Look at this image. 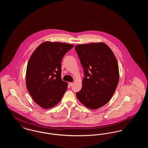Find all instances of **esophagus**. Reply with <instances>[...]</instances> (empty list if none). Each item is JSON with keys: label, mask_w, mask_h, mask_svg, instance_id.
<instances>
[{"label": "esophagus", "mask_w": 148, "mask_h": 148, "mask_svg": "<svg viewBox=\"0 0 148 148\" xmlns=\"http://www.w3.org/2000/svg\"><path fill=\"white\" fill-rule=\"evenodd\" d=\"M69 86H73V83H69Z\"/></svg>", "instance_id": "1"}]
</instances>
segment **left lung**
<instances>
[{
  "instance_id": "left-lung-1",
  "label": "left lung",
  "mask_w": 148,
  "mask_h": 148,
  "mask_svg": "<svg viewBox=\"0 0 148 148\" xmlns=\"http://www.w3.org/2000/svg\"><path fill=\"white\" fill-rule=\"evenodd\" d=\"M75 49L85 75L82 89L76 93L77 97L86 107L98 109L109 102L118 84L117 60L104 42L78 44Z\"/></svg>"
}]
</instances>
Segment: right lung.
<instances>
[{"mask_svg":"<svg viewBox=\"0 0 148 148\" xmlns=\"http://www.w3.org/2000/svg\"><path fill=\"white\" fill-rule=\"evenodd\" d=\"M74 47L65 42H45L34 51L26 71V86L35 103L49 109L59 103L68 88L62 80L61 61Z\"/></svg>","mask_w":148,"mask_h":148,"instance_id":"1","label":"right lung"}]
</instances>
